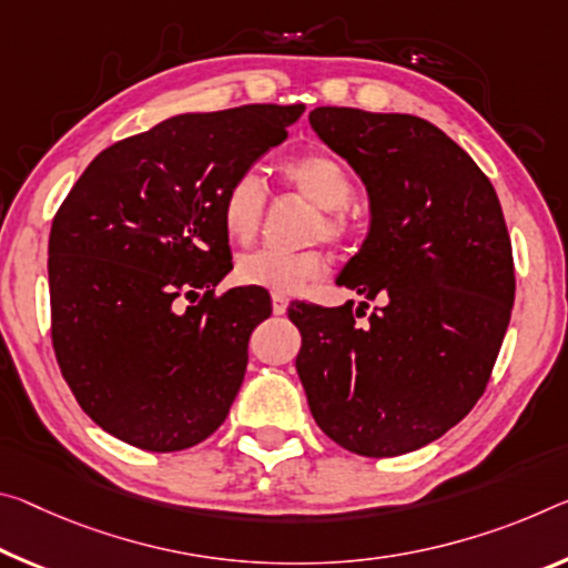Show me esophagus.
<instances>
[{"label": "esophagus", "instance_id": "esophagus-1", "mask_svg": "<svg viewBox=\"0 0 568 568\" xmlns=\"http://www.w3.org/2000/svg\"><path fill=\"white\" fill-rule=\"evenodd\" d=\"M287 303H291V301H287L283 293H273V313H275V316H283V313L287 311Z\"/></svg>", "mask_w": 568, "mask_h": 568}]
</instances>
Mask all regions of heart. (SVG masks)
<instances>
[{
	"mask_svg": "<svg viewBox=\"0 0 568 568\" xmlns=\"http://www.w3.org/2000/svg\"><path fill=\"white\" fill-rule=\"evenodd\" d=\"M281 174L295 192L321 210V220L313 235L341 242L351 230L346 204L354 196V182L338 159L323 151H311L287 159ZM267 192L255 171H242L224 189L220 200L222 227L230 240H255L265 217ZM328 273V257L321 250L281 252L273 247L252 250L237 260V277L247 285H260L273 293H301L308 283L321 281Z\"/></svg>",
	"mask_w": 568,
	"mask_h": 568,
	"instance_id": "b5f03b06",
	"label": "heart"
}]
</instances>
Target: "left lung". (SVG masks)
I'll return each mask as SVG.
<instances>
[{
  "instance_id": "1",
  "label": "left lung",
  "mask_w": 568,
  "mask_h": 568,
  "mask_svg": "<svg viewBox=\"0 0 568 568\" xmlns=\"http://www.w3.org/2000/svg\"><path fill=\"white\" fill-rule=\"evenodd\" d=\"M311 129L368 194V235L338 275L364 303H298L295 368L316 425L364 457L443 437L483 397L506 336L516 275L498 194L425 119L323 105ZM385 305L364 327L366 300Z\"/></svg>"
}]
</instances>
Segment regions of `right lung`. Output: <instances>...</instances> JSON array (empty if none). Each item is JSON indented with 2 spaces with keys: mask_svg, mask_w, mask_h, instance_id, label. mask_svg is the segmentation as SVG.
I'll list each match as a JSON object with an SVG mask.
<instances>
[{
  "mask_svg": "<svg viewBox=\"0 0 568 568\" xmlns=\"http://www.w3.org/2000/svg\"><path fill=\"white\" fill-rule=\"evenodd\" d=\"M305 105L182 113L101 151L52 220V346L98 427L149 453L200 445L227 419L270 295L232 287L220 200ZM205 291L196 306L183 298Z\"/></svg>",
  "mask_w": 568,
  "mask_h": 568,
  "instance_id": "add662e5",
  "label": "right lung"
}]
</instances>
